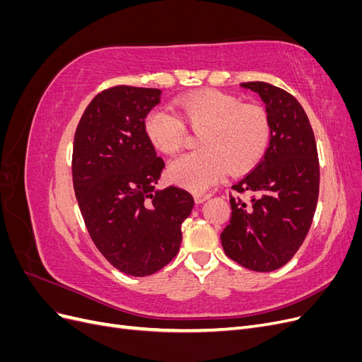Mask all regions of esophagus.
<instances>
[{
  "instance_id": "esophagus-1",
  "label": "esophagus",
  "mask_w": 362,
  "mask_h": 362,
  "mask_svg": "<svg viewBox=\"0 0 362 362\" xmlns=\"http://www.w3.org/2000/svg\"><path fill=\"white\" fill-rule=\"evenodd\" d=\"M193 196H194V202L196 204H202L206 199L211 198V193H202V192H199V193H194Z\"/></svg>"
}]
</instances>
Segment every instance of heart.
Segmentation results:
<instances>
[{"mask_svg": "<svg viewBox=\"0 0 362 362\" xmlns=\"http://www.w3.org/2000/svg\"><path fill=\"white\" fill-rule=\"evenodd\" d=\"M177 117L166 108H152L145 116L144 131L149 144L163 154L173 156L184 146L185 127L198 134L201 151L182 156L169 166V178L189 190H205L229 170L245 173L264 157L272 137L266 110L242 104L238 98L204 90L185 95L175 103Z\"/></svg>", "mask_w": 362, "mask_h": 362, "instance_id": "heart-1", "label": "heart"}]
</instances>
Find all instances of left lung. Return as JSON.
Wrapping results in <instances>:
<instances>
[{
    "label": "left lung",
    "instance_id": "left-lung-1",
    "mask_svg": "<svg viewBox=\"0 0 362 362\" xmlns=\"http://www.w3.org/2000/svg\"><path fill=\"white\" fill-rule=\"evenodd\" d=\"M266 104L272 125L264 157L235 193L229 194L231 221L221 234L226 257L249 270L273 272L294 257L308 234L320 187V166L310 119L298 100L264 81L242 83Z\"/></svg>",
    "mask_w": 362,
    "mask_h": 362
}]
</instances>
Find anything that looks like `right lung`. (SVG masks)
I'll use <instances>...</instances> for the list:
<instances>
[{
	"mask_svg": "<svg viewBox=\"0 0 362 362\" xmlns=\"http://www.w3.org/2000/svg\"><path fill=\"white\" fill-rule=\"evenodd\" d=\"M161 90L115 86L98 93L74 137L72 181L92 242L113 267L149 276L178 254L193 196L157 190L164 161L144 131Z\"/></svg>",
	"mask_w": 362,
	"mask_h": 362,
	"instance_id": "add662e5",
	"label": "right lung"
}]
</instances>
